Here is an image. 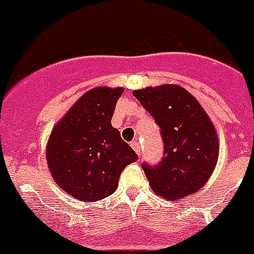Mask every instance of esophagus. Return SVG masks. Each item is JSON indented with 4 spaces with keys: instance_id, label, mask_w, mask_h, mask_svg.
<instances>
[{
    "instance_id": "esophagus-1",
    "label": "esophagus",
    "mask_w": 254,
    "mask_h": 254,
    "mask_svg": "<svg viewBox=\"0 0 254 254\" xmlns=\"http://www.w3.org/2000/svg\"><path fill=\"white\" fill-rule=\"evenodd\" d=\"M130 145H132L133 149L137 152V155H141V148H140V142L137 141V140H134V141L130 142Z\"/></svg>"
}]
</instances>
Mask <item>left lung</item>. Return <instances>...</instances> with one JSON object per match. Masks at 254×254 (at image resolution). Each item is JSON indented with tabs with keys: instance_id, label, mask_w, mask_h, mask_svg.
I'll use <instances>...</instances> for the list:
<instances>
[{
	"instance_id": "left-lung-1",
	"label": "left lung",
	"mask_w": 254,
	"mask_h": 254,
	"mask_svg": "<svg viewBox=\"0 0 254 254\" xmlns=\"http://www.w3.org/2000/svg\"><path fill=\"white\" fill-rule=\"evenodd\" d=\"M160 127L164 153L157 164L142 163L153 192L178 200L202 189L218 160L214 125L191 94L176 84L133 91Z\"/></svg>"
}]
</instances>
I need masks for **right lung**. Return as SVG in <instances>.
Listing matches in <instances>:
<instances>
[{"mask_svg":"<svg viewBox=\"0 0 254 254\" xmlns=\"http://www.w3.org/2000/svg\"><path fill=\"white\" fill-rule=\"evenodd\" d=\"M122 93L121 87L90 90L51 133L47 145L51 174L58 186L82 202L112 195L122 171L138 159L110 122Z\"/></svg>","mask_w":254,"mask_h":254,"instance_id":"1","label":"right lung"}]
</instances>
